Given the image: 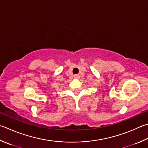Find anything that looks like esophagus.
Listing matches in <instances>:
<instances>
[{
	"instance_id": "esophagus-1",
	"label": "esophagus",
	"mask_w": 148,
	"mask_h": 148,
	"mask_svg": "<svg viewBox=\"0 0 148 148\" xmlns=\"http://www.w3.org/2000/svg\"><path fill=\"white\" fill-rule=\"evenodd\" d=\"M74 78H75V79H79V75H77V74L75 75V76H74Z\"/></svg>"
}]
</instances>
